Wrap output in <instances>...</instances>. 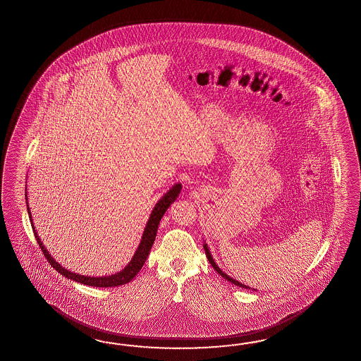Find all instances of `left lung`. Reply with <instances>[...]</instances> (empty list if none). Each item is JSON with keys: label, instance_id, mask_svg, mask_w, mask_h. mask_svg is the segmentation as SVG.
Masks as SVG:
<instances>
[{"label": "left lung", "instance_id": "obj_1", "mask_svg": "<svg viewBox=\"0 0 361 361\" xmlns=\"http://www.w3.org/2000/svg\"><path fill=\"white\" fill-rule=\"evenodd\" d=\"M204 250H205V254H207V257H208L209 263L213 266V269H214L221 276H224L226 281H229L231 283L235 284V286H238V287H242V288H246V290H250V288H252V287H249V286H246V284H242L240 282H238V281L233 279L228 274L224 273V271L219 269V264L214 262V259H213V257H212V252H209L208 245H207L205 242H204ZM252 290H255V288H252Z\"/></svg>", "mask_w": 361, "mask_h": 361}]
</instances>
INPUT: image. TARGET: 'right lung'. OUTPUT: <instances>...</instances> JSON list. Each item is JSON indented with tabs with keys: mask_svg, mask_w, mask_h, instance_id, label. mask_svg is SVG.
<instances>
[{
	"mask_svg": "<svg viewBox=\"0 0 361 361\" xmlns=\"http://www.w3.org/2000/svg\"><path fill=\"white\" fill-rule=\"evenodd\" d=\"M181 184L177 183L175 185L172 186L164 196L161 197L154 208H153L152 213L148 219V222L142 231V240L136 249V252L133 254L131 261L130 263L121 270L119 273L112 274V275H107V276H87V275H79L77 273H73L70 270L65 269L63 266H61V263L56 262L54 258L51 257V254H49L47 249L44 247L42 240L39 238L37 230L34 228L33 219H32V213H30V209H29V204H27V193H26V205H27V213H29V219L32 222V228H33L34 235L37 238V242L41 247V250L44 252V255L46 257V259L49 261V263L54 267L55 270L58 273L62 274L66 278L68 279H73L78 283L86 284V286H94V287H118L121 284L128 283L131 282L132 279L137 275V273L142 270V264L147 261V257L152 249L153 242L156 238V233H157V228H159V224L163 219V216L165 214V212L168 210V208L171 207V204H173L176 201V198L180 195L181 192Z\"/></svg>",
	"mask_w": 361,
	"mask_h": 361,
	"instance_id": "right-lung-1",
	"label": "right lung"
}]
</instances>
